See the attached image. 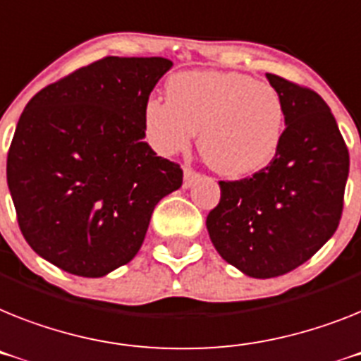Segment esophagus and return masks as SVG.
Returning <instances> with one entry per match:
<instances>
[{
	"mask_svg": "<svg viewBox=\"0 0 361 361\" xmlns=\"http://www.w3.org/2000/svg\"><path fill=\"white\" fill-rule=\"evenodd\" d=\"M198 180H200L198 172H195L192 169H189V166H185V169H183V189H189V187H192V183Z\"/></svg>",
	"mask_w": 361,
	"mask_h": 361,
	"instance_id": "1",
	"label": "esophagus"
}]
</instances>
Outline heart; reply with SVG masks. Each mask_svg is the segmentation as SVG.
Listing matches in <instances>:
<instances>
[{"instance_id": "heart-1", "label": "heart", "mask_w": 361, "mask_h": 361, "mask_svg": "<svg viewBox=\"0 0 361 361\" xmlns=\"http://www.w3.org/2000/svg\"><path fill=\"white\" fill-rule=\"evenodd\" d=\"M166 101L143 106L148 141L163 156L198 148L214 172L244 178L277 156L286 128V106L274 84L238 71H185L169 78Z\"/></svg>"}]
</instances>
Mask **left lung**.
<instances>
[{
  "label": "left lung",
  "mask_w": 361,
  "mask_h": 361,
  "mask_svg": "<svg viewBox=\"0 0 361 361\" xmlns=\"http://www.w3.org/2000/svg\"><path fill=\"white\" fill-rule=\"evenodd\" d=\"M266 78L286 106L283 143L253 178L220 181V204L205 222L220 257L255 279L288 274L334 235L349 178V150L326 102L277 75Z\"/></svg>",
  "instance_id": "left-lung-1"
}]
</instances>
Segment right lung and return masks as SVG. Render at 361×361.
Instances as JSON below:
<instances>
[{
	"mask_svg": "<svg viewBox=\"0 0 361 361\" xmlns=\"http://www.w3.org/2000/svg\"><path fill=\"white\" fill-rule=\"evenodd\" d=\"M172 68L106 56L49 84L18 121L7 183L29 246L56 268L104 277L137 255L180 165L145 143L143 106Z\"/></svg>",
	"mask_w": 361,
	"mask_h": 361,
	"instance_id": "obj_1",
	"label": "right lung"
}]
</instances>
